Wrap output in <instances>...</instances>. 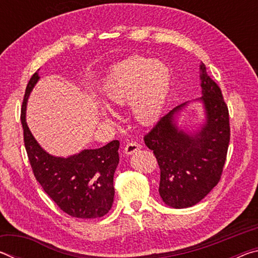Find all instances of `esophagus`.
Listing matches in <instances>:
<instances>
[{"label": "esophagus", "mask_w": 258, "mask_h": 258, "mask_svg": "<svg viewBox=\"0 0 258 258\" xmlns=\"http://www.w3.org/2000/svg\"><path fill=\"white\" fill-rule=\"evenodd\" d=\"M139 149H140V145H139V143L131 141V142L127 143V145L125 146L124 152H125L126 155H133L134 152H137Z\"/></svg>", "instance_id": "1"}]
</instances>
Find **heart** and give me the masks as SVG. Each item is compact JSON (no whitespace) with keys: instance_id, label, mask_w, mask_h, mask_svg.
Returning <instances> with one entry per match:
<instances>
[{"instance_id":"heart-1","label":"heart","mask_w":258,"mask_h":258,"mask_svg":"<svg viewBox=\"0 0 258 258\" xmlns=\"http://www.w3.org/2000/svg\"><path fill=\"white\" fill-rule=\"evenodd\" d=\"M169 80L171 74L165 63L134 56L112 69L103 84V94L111 106H125L135 94V118L142 124H149L160 115Z\"/></svg>"}]
</instances>
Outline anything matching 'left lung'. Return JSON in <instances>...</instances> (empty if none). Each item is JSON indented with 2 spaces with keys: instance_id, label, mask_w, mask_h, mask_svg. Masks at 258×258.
I'll use <instances>...</instances> for the list:
<instances>
[{
  "instance_id": "8db88e82",
  "label": "left lung",
  "mask_w": 258,
  "mask_h": 258,
  "mask_svg": "<svg viewBox=\"0 0 258 258\" xmlns=\"http://www.w3.org/2000/svg\"><path fill=\"white\" fill-rule=\"evenodd\" d=\"M202 98L206 119L197 132L178 128L176 115L189 102L172 109L157 121L145 143L154 151L160 168L159 195L173 208L198 204L220 181L230 142L228 106L221 89L200 64Z\"/></svg>"
}]
</instances>
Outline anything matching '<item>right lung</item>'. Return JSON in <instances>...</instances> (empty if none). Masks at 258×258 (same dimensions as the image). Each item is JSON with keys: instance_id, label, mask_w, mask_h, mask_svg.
<instances>
[{"instance_id": "add662e5", "label": "right lung", "mask_w": 258, "mask_h": 258, "mask_svg": "<svg viewBox=\"0 0 258 258\" xmlns=\"http://www.w3.org/2000/svg\"><path fill=\"white\" fill-rule=\"evenodd\" d=\"M40 80L36 72L30 78L21 108L24 142L37 182L61 211L77 218L102 217L113 203V174L119 163V141L113 140L99 149L55 157L43 149L26 123L27 100Z\"/></svg>"}]
</instances>
